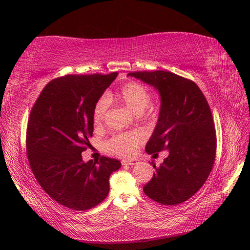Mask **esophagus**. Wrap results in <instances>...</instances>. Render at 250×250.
Listing matches in <instances>:
<instances>
[{"label": "esophagus", "mask_w": 250, "mask_h": 250, "mask_svg": "<svg viewBox=\"0 0 250 250\" xmlns=\"http://www.w3.org/2000/svg\"><path fill=\"white\" fill-rule=\"evenodd\" d=\"M121 164H122L123 166H134L138 164V161L137 160H130V161H122L121 162Z\"/></svg>", "instance_id": "1"}]
</instances>
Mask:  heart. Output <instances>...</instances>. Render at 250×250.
I'll return each instance as SVG.
<instances>
[{"instance_id":"heart-1","label":"heart","mask_w":250,"mask_h":250,"mask_svg":"<svg viewBox=\"0 0 250 250\" xmlns=\"http://www.w3.org/2000/svg\"><path fill=\"white\" fill-rule=\"evenodd\" d=\"M151 96L148 88L139 82H127L116 92L107 93L105 98H100L93 109V122L96 128L102 127L108 103L122 104L134 115L151 119L155 116V109L148 105ZM144 142V135L138 131L122 132L113 135L105 143V148L110 153L120 156L132 155Z\"/></svg>"}]
</instances>
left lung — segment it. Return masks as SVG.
Returning <instances> with one entry per match:
<instances>
[{
    "mask_svg": "<svg viewBox=\"0 0 250 250\" xmlns=\"http://www.w3.org/2000/svg\"><path fill=\"white\" fill-rule=\"evenodd\" d=\"M161 95V110L146 152L169 155L143 191L149 198L175 206L190 199L206 183L216 157L217 138L209 105L196 83L168 71L131 72Z\"/></svg>",
    "mask_w": 250,
    "mask_h": 250,
    "instance_id": "obj_1",
    "label": "left lung"
}]
</instances>
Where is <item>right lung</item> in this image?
I'll return each mask as SVG.
<instances>
[{
    "label": "right lung",
    "mask_w": 250,
    "mask_h": 250,
    "mask_svg": "<svg viewBox=\"0 0 250 250\" xmlns=\"http://www.w3.org/2000/svg\"><path fill=\"white\" fill-rule=\"evenodd\" d=\"M117 72L65 75L43 87L30 112L26 147L37 183L62 206L85 210L109 192V176L121 167L115 158L82 161L93 137V109Z\"/></svg>",
    "instance_id": "1"
}]
</instances>
